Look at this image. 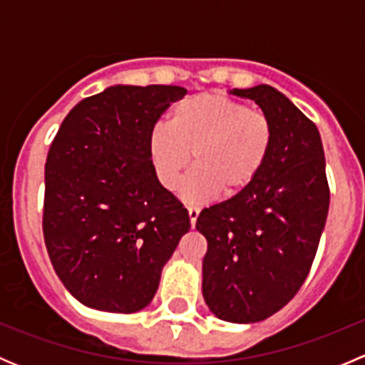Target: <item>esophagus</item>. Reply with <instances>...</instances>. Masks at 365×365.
I'll return each instance as SVG.
<instances>
[{"label": "esophagus", "mask_w": 365, "mask_h": 365, "mask_svg": "<svg viewBox=\"0 0 365 365\" xmlns=\"http://www.w3.org/2000/svg\"><path fill=\"white\" fill-rule=\"evenodd\" d=\"M189 219H190V226H196V220H197V215H200V208L197 206H189Z\"/></svg>", "instance_id": "esophagus-1"}]
</instances>
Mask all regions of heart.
<instances>
[{"mask_svg": "<svg viewBox=\"0 0 365 365\" xmlns=\"http://www.w3.org/2000/svg\"><path fill=\"white\" fill-rule=\"evenodd\" d=\"M274 121L261 109L224 93H200L173 108L168 125H155L148 155L157 182L175 190L183 183L185 200L201 203L217 192L237 196L256 182L270 159Z\"/></svg>", "mask_w": 365, "mask_h": 365, "instance_id": "b5f03b06", "label": "heart"}]
</instances>
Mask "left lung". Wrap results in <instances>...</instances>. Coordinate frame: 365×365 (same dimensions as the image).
<instances>
[{
    "label": "left lung",
    "instance_id": "1",
    "mask_svg": "<svg viewBox=\"0 0 365 365\" xmlns=\"http://www.w3.org/2000/svg\"><path fill=\"white\" fill-rule=\"evenodd\" d=\"M274 121L270 159L244 192L205 208L203 297L217 318L256 323L281 311L307 279L329 213L325 153L316 125L268 84L231 90Z\"/></svg>",
    "mask_w": 365,
    "mask_h": 365
}]
</instances>
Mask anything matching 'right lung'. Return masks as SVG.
I'll return each mask as SVG.
<instances>
[{"mask_svg":"<svg viewBox=\"0 0 365 365\" xmlns=\"http://www.w3.org/2000/svg\"><path fill=\"white\" fill-rule=\"evenodd\" d=\"M180 86H111L65 116L46 162L43 240L81 304L141 311L190 230L183 205L157 182L148 138Z\"/></svg>","mask_w":365,"mask_h":365,"instance_id":"obj_1","label":"right lung"}]
</instances>
